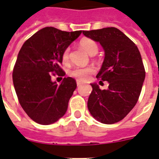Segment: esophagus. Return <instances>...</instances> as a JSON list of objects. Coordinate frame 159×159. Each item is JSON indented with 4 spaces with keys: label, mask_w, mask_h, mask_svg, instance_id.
<instances>
[{
    "label": "esophagus",
    "mask_w": 159,
    "mask_h": 159,
    "mask_svg": "<svg viewBox=\"0 0 159 159\" xmlns=\"http://www.w3.org/2000/svg\"><path fill=\"white\" fill-rule=\"evenodd\" d=\"M81 84H82V82H80V81H78V80H77V87H79V86H81Z\"/></svg>",
    "instance_id": "esophagus-1"
}]
</instances>
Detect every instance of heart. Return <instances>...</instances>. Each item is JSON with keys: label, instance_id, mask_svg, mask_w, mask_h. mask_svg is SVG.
I'll list each match as a JSON object with an SVG mask.
<instances>
[{"label": "heart", "instance_id": "heart-1", "mask_svg": "<svg viewBox=\"0 0 159 159\" xmlns=\"http://www.w3.org/2000/svg\"><path fill=\"white\" fill-rule=\"evenodd\" d=\"M80 46L83 48L89 55H95L98 51L97 43L91 39H82L80 41ZM69 58V48H66L62 54V59L64 62H67ZM94 72V69L92 67H75L71 71V75L76 77L80 81H86L91 74Z\"/></svg>", "mask_w": 159, "mask_h": 159}]
</instances>
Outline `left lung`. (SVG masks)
<instances>
[{"instance_id":"1","label":"left lung","mask_w":159,"mask_h":159,"mask_svg":"<svg viewBox=\"0 0 159 159\" xmlns=\"http://www.w3.org/2000/svg\"><path fill=\"white\" fill-rule=\"evenodd\" d=\"M82 34L102 45L105 57L97 77L109 84L107 89L101 90L96 82L91 83L87 107L97 121L115 124L123 120L138 102L145 78L140 53L135 43L115 27Z\"/></svg>"}]
</instances>
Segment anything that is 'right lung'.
Returning <instances> with one entry per match:
<instances>
[{"mask_svg":"<svg viewBox=\"0 0 159 159\" xmlns=\"http://www.w3.org/2000/svg\"><path fill=\"white\" fill-rule=\"evenodd\" d=\"M81 34L82 30L66 32L45 27L21 47L13 70L14 87L20 106L36 123L51 125L66 113L77 82L67 77L57 84L51 72L64 76L59 67L62 54Z\"/></svg>","mask_w":159,"mask_h":159,"instance_id":"obj_1","label":"right lung"}]
</instances>
